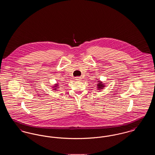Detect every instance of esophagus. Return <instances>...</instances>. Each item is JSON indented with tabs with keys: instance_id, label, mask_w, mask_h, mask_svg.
<instances>
[{
	"instance_id": "34e87169",
	"label": "esophagus",
	"mask_w": 155,
	"mask_h": 155,
	"mask_svg": "<svg viewBox=\"0 0 155 155\" xmlns=\"http://www.w3.org/2000/svg\"><path fill=\"white\" fill-rule=\"evenodd\" d=\"M75 80H76L77 81H80V80H81V77H77L75 78Z\"/></svg>"
}]
</instances>
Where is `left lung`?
Instances as JSON below:
<instances>
[{
	"instance_id": "8db88e82",
	"label": "left lung",
	"mask_w": 155,
	"mask_h": 155,
	"mask_svg": "<svg viewBox=\"0 0 155 155\" xmlns=\"http://www.w3.org/2000/svg\"><path fill=\"white\" fill-rule=\"evenodd\" d=\"M98 83H97V90H102V89L104 88V87H105L104 85V84H103L102 82H101V81H97Z\"/></svg>"
}]
</instances>
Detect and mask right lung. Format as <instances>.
<instances>
[{"instance_id":"1","label":"right lung","mask_w":155,"mask_h":155,"mask_svg":"<svg viewBox=\"0 0 155 155\" xmlns=\"http://www.w3.org/2000/svg\"><path fill=\"white\" fill-rule=\"evenodd\" d=\"M54 85H55V86H53V88H54L53 89V90H58L57 88H59V85H58V84H55Z\"/></svg>"}]
</instances>
